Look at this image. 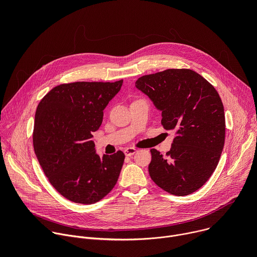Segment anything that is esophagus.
<instances>
[{"mask_svg": "<svg viewBox=\"0 0 257 257\" xmlns=\"http://www.w3.org/2000/svg\"><path fill=\"white\" fill-rule=\"evenodd\" d=\"M136 152H137V150H136L135 148H127V149L124 151V153H125V155H126L127 157L133 156Z\"/></svg>", "mask_w": 257, "mask_h": 257, "instance_id": "34e87169", "label": "esophagus"}]
</instances>
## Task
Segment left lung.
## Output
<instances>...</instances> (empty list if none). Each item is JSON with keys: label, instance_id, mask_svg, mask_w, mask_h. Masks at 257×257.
Masks as SVG:
<instances>
[{"label": "left lung", "instance_id": "8db88e82", "mask_svg": "<svg viewBox=\"0 0 257 257\" xmlns=\"http://www.w3.org/2000/svg\"><path fill=\"white\" fill-rule=\"evenodd\" d=\"M135 86L161 109L163 127L175 132L166 157L151 150V178L173 195L195 192L214 172L224 149L226 122L221 97L205 78L190 69H167L144 75Z\"/></svg>", "mask_w": 257, "mask_h": 257}]
</instances>
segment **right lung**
Returning a JSON list of instances; mask_svg holds the SVG:
<instances>
[{
    "mask_svg": "<svg viewBox=\"0 0 257 257\" xmlns=\"http://www.w3.org/2000/svg\"><path fill=\"white\" fill-rule=\"evenodd\" d=\"M115 82L78 81L50 90L35 112L33 148L53 187L70 201L92 204L115 187L125 155L95 153L92 133L121 89Z\"/></svg>",
    "mask_w": 257,
    "mask_h": 257,
    "instance_id": "add662e5",
    "label": "right lung"
}]
</instances>
